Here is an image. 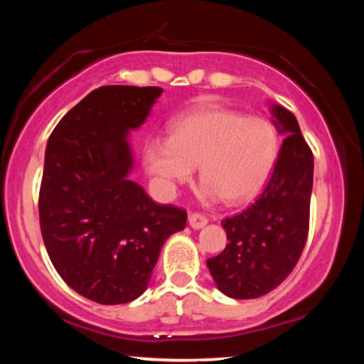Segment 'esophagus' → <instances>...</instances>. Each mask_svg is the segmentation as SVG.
<instances>
[{
	"label": "esophagus",
	"instance_id": "obj_1",
	"mask_svg": "<svg viewBox=\"0 0 364 364\" xmlns=\"http://www.w3.org/2000/svg\"><path fill=\"white\" fill-rule=\"evenodd\" d=\"M207 221L208 220L200 213L189 215V225H191V228H193V230H200V228H204L207 225Z\"/></svg>",
	"mask_w": 364,
	"mask_h": 364
}]
</instances>
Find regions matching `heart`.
Masks as SVG:
<instances>
[{"mask_svg": "<svg viewBox=\"0 0 364 364\" xmlns=\"http://www.w3.org/2000/svg\"><path fill=\"white\" fill-rule=\"evenodd\" d=\"M168 141L146 147L149 171L165 189L188 181L199 165L200 196L230 204L258 194L279 156V134L263 117H245L215 104H202L170 125Z\"/></svg>", "mask_w": 364, "mask_h": 364, "instance_id": "heart-1", "label": "heart"}]
</instances>
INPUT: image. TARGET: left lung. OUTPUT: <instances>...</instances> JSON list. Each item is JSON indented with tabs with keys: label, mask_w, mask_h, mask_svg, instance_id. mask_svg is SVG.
Returning a JSON list of instances; mask_svg holds the SVG:
<instances>
[{
	"label": "left lung",
	"mask_w": 364,
	"mask_h": 364,
	"mask_svg": "<svg viewBox=\"0 0 364 364\" xmlns=\"http://www.w3.org/2000/svg\"><path fill=\"white\" fill-rule=\"evenodd\" d=\"M271 114L286 134L273 173L254 204L221 221L228 244L207 260L215 284L231 299H258L278 287L292 273L308 237L313 154L292 112L273 104Z\"/></svg>",
	"instance_id": "left-lung-1"
}]
</instances>
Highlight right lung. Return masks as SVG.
Returning a JSON list of instances; mask_svg holds the SVG:
<instances>
[{
  "label": "right lung",
  "mask_w": 364,
  "mask_h": 364,
  "mask_svg": "<svg viewBox=\"0 0 364 364\" xmlns=\"http://www.w3.org/2000/svg\"><path fill=\"white\" fill-rule=\"evenodd\" d=\"M159 86H101L48 139L38 197L48 255L67 286L101 305L146 291L164 242L188 213L156 204L128 173V132L146 122Z\"/></svg>",
  "instance_id": "obj_1"
}]
</instances>
